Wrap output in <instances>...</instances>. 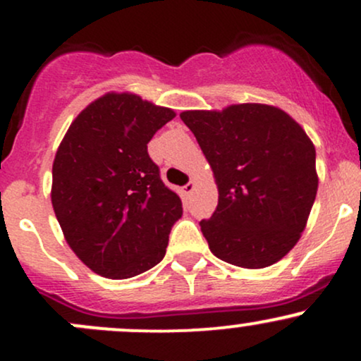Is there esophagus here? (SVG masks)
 Returning a JSON list of instances; mask_svg holds the SVG:
<instances>
[{"mask_svg": "<svg viewBox=\"0 0 361 361\" xmlns=\"http://www.w3.org/2000/svg\"><path fill=\"white\" fill-rule=\"evenodd\" d=\"M193 190H195V183H193V181H188V183H186V185L183 186V193L186 195V197H188V195L192 193Z\"/></svg>", "mask_w": 361, "mask_h": 361, "instance_id": "esophagus-1", "label": "esophagus"}]
</instances>
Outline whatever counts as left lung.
Returning <instances> with one entry per match:
<instances>
[{
  "mask_svg": "<svg viewBox=\"0 0 361 361\" xmlns=\"http://www.w3.org/2000/svg\"><path fill=\"white\" fill-rule=\"evenodd\" d=\"M212 168L219 204L200 227L219 259L267 268L300 239L317 193L316 147L283 110L263 103L181 111Z\"/></svg>",
  "mask_w": 361,
  "mask_h": 361,
  "instance_id": "left-lung-1",
  "label": "left lung"
}]
</instances>
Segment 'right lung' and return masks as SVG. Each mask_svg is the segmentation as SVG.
<instances>
[{
	"label": "right lung",
	"mask_w": 361,
	"mask_h": 361,
	"mask_svg": "<svg viewBox=\"0 0 361 361\" xmlns=\"http://www.w3.org/2000/svg\"><path fill=\"white\" fill-rule=\"evenodd\" d=\"M175 115L137 94L106 93L74 118L57 149L54 212L71 250L98 275L130 279L166 255L183 207L147 142Z\"/></svg>",
	"instance_id": "right-lung-1"
}]
</instances>
